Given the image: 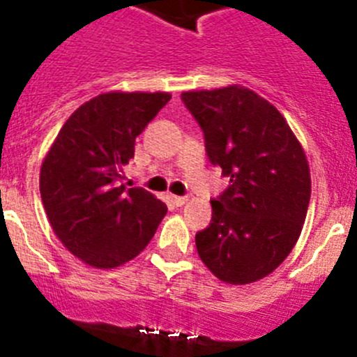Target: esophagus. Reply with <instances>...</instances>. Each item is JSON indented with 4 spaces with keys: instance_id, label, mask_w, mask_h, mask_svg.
Returning <instances> with one entry per match:
<instances>
[{
    "instance_id": "esophagus-1",
    "label": "esophagus",
    "mask_w": 357,
    "mask_h": 357,
    "mask_svg": "<svg viewBox=\"0 0 357 357\" xmlns=\"http://www.w3.org/2000/svg\"><path fill=\"white\" fill-rule=\"evenodd\" d=\"M172 202H174L176 206H183V204H186V202H188V197H186V195H172Z\"/></svg>"
}]
</instances>
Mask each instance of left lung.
<instances>
[{
  "label": "left lung",
  "mask_w": 357,
  "mask_h": 357,
  "mask_svg": "<svg viewBox=\"0 0 357 357\" xmlns=\"http://www.w3.org/2000/svg\"><path fill=\"white\" fill-rule=\"evenodd\" d=\"M209 162L231 179L195 234L201 261L232 285L275 271L294 248L310 204V169L291 126L268 100L241 86L186 91Z\"/></svg>",
  "instance_id": "obj_1"
}]
</instances>
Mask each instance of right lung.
<instances>
[{"label": "right lung", "instance_id": "obj_1", "mask_svg": "<svg viewBox=\"0 0 357 357\" xmlns=\"http://www.w3.org/2000/svg\"><path fill=\"white\" fill-rule=\"evenodd\" d=\"M171 100L169 93H103L73 112L40 171V195L59 241L93 268L137 257L167 206L123 185L135 137Z\"/></svg>", "mask_w": 357, "mask_h": 357}]
</instances>
